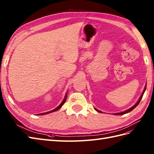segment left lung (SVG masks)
Masks as SVG:
<instances>
[{
  "instance_id": "obj_1",
  "label": "left lung",
  "mask_w": 154,
  "mask_h": 154,
  "mask_svg": "<svg viewBox=\"0 0 154 154\" xmlns=\"http://www.w3.org/2000/svg\"><path fill=\"white\" fill-rule=\"evenodd\" d=\"M146 87H145V88H144V91H143V93H142V94H141V96H140V98H139V100H138V102H137L133 106V107H131V108H130V109H128V110H126V111H123V112H121V113H115V115H124V114H125V113H129V112H130L131 111H132L133 109H134V108H135L137 106V105L139 104V102H140V101L141 100V99H142V98H143V94H144V91H145V90H146ZM94 109L96 110V111H97L98 112H100V113H102V112H101L100 111H99V110H97V109H95L94 108Z\"/></svg>"
}]
</instances>
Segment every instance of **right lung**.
Wrapping results in <instances>:
<instances>
[{"instance_id":"add662e5","label":"right lung","mask_w":154,"mask_h":154,"mask_svg":"<svg viewBox=\"0 0 154 154\" xmlns=\"http://www.w3.org/2000/svg\"><path fill=\"white\" fill-rule=\"evenodd\" d=\"M66 98H67V94L65 95V98H64V100H63V102H61V104L58 106V107H57L56 109H53V110H52V111H48V112H47V113H40V114H37V115H45V114H48V113H52V112H54V111H57L58 109H60V108L62 107V106H63V104H64V103L65 102V100H66Z\"/></svg>"}]
</instances>
